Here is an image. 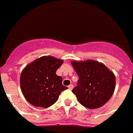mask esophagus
Listing matches in <instances>:
<instances>
[{"instance_id": "obj_1", "label": "esophagus", "mask_w": 133, "mask_h": 133, "mask_svg": "<svg viewBox=\"0 0 133 133\" xmlns=\"http://www.w3.org/2000/svg\"><path fill=\"white\" fill-rule=\"evenodd\" d=\"M73 88H74V86L72 85V84H70V85H69V86H68V88L70 89V90H72V89H73Z\"/></svg>"}]
</instances>
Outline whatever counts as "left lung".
<instances>
[{"mask_svg": "<svg viewBox=\"0 0 133 133\" xmlns=\"http://www.w3.org/2000/svg\"><path fill=\"white\" fill-rule=\"evenodd\" d=\"M79 77L72 90L81 104L90 109L107 103L115 92V74L103 63L94 60L71 62Z\"/></svg>", "mask_w": 133, "mask_h": 133, "instance_id": "8db88e82", "label": "left lung"}]
</instances>
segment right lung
Here are the masks:
<instances>
[{"label": "right lung", "mask_w": 133, "mask_h": 133, "mask_svg": "<svg viewBox=\"0 0 133 133\" xmlns=\"http://www.w3.org/2000/svg\"><path fill=\"white\" fill-rule=\"evenodd\" d=\"M63 60L43 56L26 65L20 78L24 97L36 107L47 108L56 102L62 91L68 88L62 84V78L56 74Z\"/></svg>", "instance_id": "add662e5"}]
</instances>
